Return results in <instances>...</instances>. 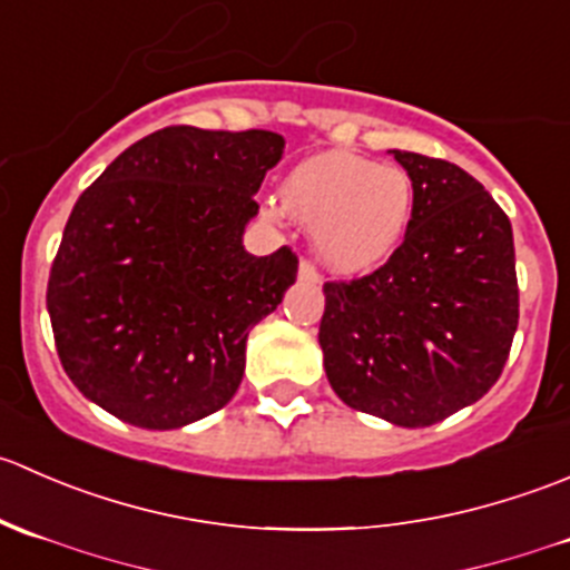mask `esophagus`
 <instances>
[{"label":"esophagus","instance_id":"34e87169","mask_svg":"<svg viewBox=\"0 0 570 570\" xmlns=\"http://www.w3.org/2000/svg\"><path fill=\"white\" fill-rule=\"evenodd\" d=\"M297 278H301L303 284H317V281H320L317 267H314L308 258H301V267H297Z\"/></svg>","mask_w":570,"mask_h":570}]
</instances>
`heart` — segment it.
<instances>
[{"instance_id": "obj_1", "label": "heart", "mask_w": 570, "mask_h": 570, "mask_svg": "<svg viewBox=\"0 0 570 570\" xmlns=\"http://www.w3.org/2000/svg\"><path fill=\"white\" fill-rule=\"evenodd\" d=\"M281 204L314 228V250L342 275H364L400 250L416 215V184L407 170L347 151H325L297 165L281 187ZM269 217L278 206H267Z\"/></svg>"}]
</instances>
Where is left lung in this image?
I'll list each match as a JSON object with an SVG mask.
<instances>
[{
  "mask_svg": "<svg viewBox=\"0 0 570 570\" xmlns=\"http://www.w3.org/2000/svg\"><path fill=\"white\" fill-rule=\"evenodd\" d=\"M416 184L400 250L358 281H331L320 322L338 400L400 428H430L502 375L519 327L513 228L474 176L392 151Z\"/></svg>",
  "mask_w": 570,
  "mask_h": 570,
  "instance_id": "1",
  "label": "left lung"
}]
</instances>
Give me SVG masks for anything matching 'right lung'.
Wrapping results in <instances>:
<instances>
[{
  "instance_id": "right-lung-1",
  "label": "right lung",
  "mask_w": 570,
  "mask_h": 570,
  "mask_svg": "<svg viewBox=\"0 0 570 570\" xmlns=\"http://www.w3.org/2000/svg\"><path fill=\"white\" fill-rule=\"evenodd\" d=\"M275 131L168 126L79 195L46 308L62 370L90 402L146 430L220 411L245 342L297 278V256L245 250L253 195L284 157Z\"/></svg>"
}]
</instances>
